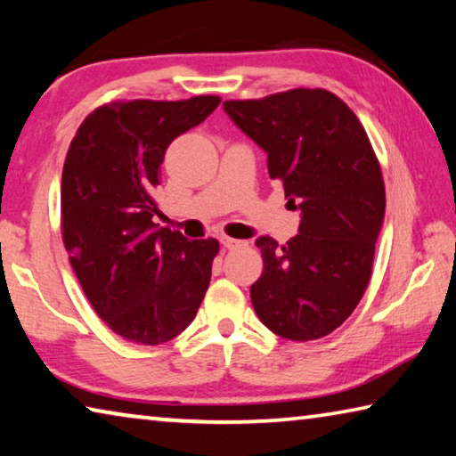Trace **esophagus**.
I'll list each match as a JSON object with an SVG mask.
<instances>
[{
    "label": "esophagus",
    "instance_id": "1",
    "mask_svg": "<svg viewBox=\"0 0 456 456\" xmlns=\"http://www.w3.org/2000/svg\"><path fill=\"white\" fill-rule=\"evenodd\" d=\"M221 245L225 247V249H235V247L241 245V241H239V239H233V237H221Z\"/></svg>",
    "mask_w": 456,
    "mask_h": 456
}]
</instances>
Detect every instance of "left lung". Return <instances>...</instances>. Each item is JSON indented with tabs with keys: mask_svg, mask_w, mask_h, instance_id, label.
<instances>
[{
	"mask_svg": "<svg viewBox=\"0 0 456 456\" xmlns=\"http://www.w3.org/2000/svg\"><path fill=\"white\" fill-rule=\"evenodd\" d=\"M233 125L267 154L297 235L283 247L261 235L264 273L251 285L259 320L307 342L342 326L364 296L386 209L372 144L348 106L328 90L296 88L223 102Z\"/></svg>",
	"mask_w": 456,
	"mask_h": 456,
	"instance_id": "obj_1",
	"label": "left lung"
}]
</instances>
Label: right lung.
I'll return each mask as SVG.
<instances>
[{
    "label": "right lung",
    "mask_w": 456,
    "mask_h": 456,
    "mask_svg": "<svg viewBox=\"0 0 456 456\" xmlns=\"http://www.w3.org/2000/svg\"><path fill=\"white\" fill-rule=\"evenodd\" d=\"M133 100L82 122L61 173V233L88 302L112 331L157 346L195 320L211 281L217 239L152 223L165 151L219 106Z\"/></svg>",
    "instance_id": "add662e5"
}]
</instances>
